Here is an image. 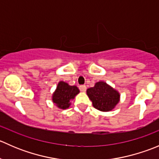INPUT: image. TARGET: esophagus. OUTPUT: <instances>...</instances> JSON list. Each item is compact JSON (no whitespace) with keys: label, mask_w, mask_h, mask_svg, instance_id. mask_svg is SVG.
Returning <instances> with one entry per match:
<instances>
[{"label":"esophagus","mask_w":159,"mask_h":159,"mask_svg":"<svg viewBox=\"0 0 159 159\" xmlns=\"http://www.w3.org/2000/svg\"><path fill=\"white\" fill-rule=\"evenodd\" d=\"M80 91H82V92H84L86 91V86L85 85H80L79 86Z\"/></svg>","instance_id":"esophagus-1"}]
</instances>
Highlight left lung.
<instances>
[{
  "instance_id": "obj_1",
  "label": "left lung",
  "mask_w": 159,
  "mask_h": 159,
  "mask_svg": "<svg viewBox=\"0 0 159 159\" xmlns=\"http://www.w3.org/2000/svg\"><path fill=\"white\" fill-rule=\"evenodd\" d=\"M87 94L96 109L109 111L119 102V94L103 81L97 82L94 87L87 90Z\"/></svg>"
}]
</instances>
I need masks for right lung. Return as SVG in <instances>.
Instances as JSON below:
<instances>
[{
    "mask_svg": "<svg viewBox=\"0 0 159 159\" xmlns=\"http://www.w3.org/2000/svg\"><path fill=\"white\" fill-rule=\"evenodd\" d=\"M78 93L79 89L76 86H70L64 81H60L55 92L53 94L52 100L58 108L66 109L70 106V101Z\"/></svg>",
    "mask_w": 159,
    "mask_h": 159,
    "instance_id": "obj_1",
    "label": "right lung"
}]
</instances>
